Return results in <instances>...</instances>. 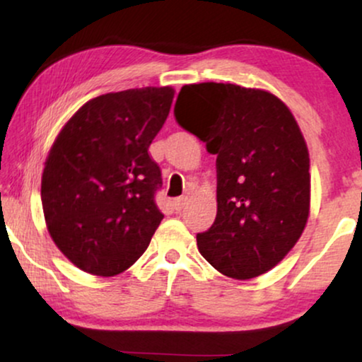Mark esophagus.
Masks as SVG:
<instances>
[{"label": "esophagus", "mask_w": 362, "mask_h": 362, "mask_svg": "<svg viewBox=\"0 0 362 362\" xmlns=\"http://www.w3.org/2000/svg\"><path fill=\"white\" fill-rule=\"evenodd\" d=\"M186 204H187V197H185V196H182V197H177V199L173 201V206H175V209H176V211H181L182 207H185Z\"/></svg>", "instance_id": "obj_1"}]
</instances>
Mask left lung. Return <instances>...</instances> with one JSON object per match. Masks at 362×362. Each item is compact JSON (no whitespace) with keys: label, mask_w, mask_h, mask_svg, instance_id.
<instances>
[{"label":"left lung","mask_w":362,"mask_h":362,"mask_svg":"<svg viewBox=\"0 0 362 362\" xmlns=\"http://www.w3.org/2000/svg\"><path fill=\"white\" fill-rule=\"evenodd\" d=\"M177 123L217 155V216L201 255L230 279H255L285 259L310 216V155L290 108L235 83H189Z\"/></svg>","instance_id":"1"}]
</instances>
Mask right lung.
<instances>
[{
    "label": "right lung",
    "mask_w": 362,
    "mask_h": 362,
    "mask_svg": "<svg viewBox=\"0 0 362 362\" xmlns=\"http://www.w3.org/2000/svg\"><path fill=\"white\" fill-rule=\"evenodd\" d=\"M173 97V87L98 95L69 118L49 150L41 181L49 235L87 274L130 269L165 217L155 202L161 171L148 148Z\"/></svg>",
    "instance_id": "1"
}]
</instances>
